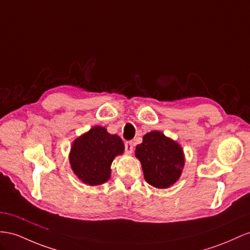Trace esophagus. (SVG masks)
Masks as SVG:
<instances>
[{
    "label": "esophagus",
    "instance_id": "1",
    "mask_svg": "<svg viewBox=\"0 0 250 250\" xmlns=\"http://www.w3.org/2000/svg\"><path fill=\"white\" fill-rule=\"evenodd\" d=\"M125 149L127 154H131L134 149V144L132 142H125Z\"/></svg>",
    "mask_w": 250,
    "mask_h": 250
}]
</instances>
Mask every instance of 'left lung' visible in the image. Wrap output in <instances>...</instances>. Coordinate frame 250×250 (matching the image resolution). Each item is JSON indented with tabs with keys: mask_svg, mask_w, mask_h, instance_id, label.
Here are the masks:
<instances>
[{
	"mask_svg": "<svg viewBox=\"0 0 250 250\" xmlns=\"http://www.w3.org/2000/svg\"><path fill=\"white\" fill-rule=\"evenodd\" d=\"M135 155L142 163L146 182L158 189L172 186L181 177L185 165L182 146L162 132L146 133L136 146Z\"/></svg>",
	"mask_w": 250,
	"mask_h": 250,
	"instance_id": "8db88e82",
	"label": "left lung"
}]
</instances>
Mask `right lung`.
Instances as JSON below:
<instances>
[{"label": "right lung", "instance_id": "1", "mask_svg": "<svg viewBox=\"0 0 250 250\" xmlns=\"http://www.w3.org/2000/svg\"><path fill=\"white\" fill-rule=\"evenodd\" d=\"M125 145L117 135L104 126H94L76 138L69 153V163L79 180L89 186H98L111 177L114 158L123 154Z\"/></svg>", "mask_w": 250, "mask_h": 250}]
</instances>
